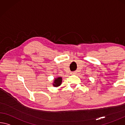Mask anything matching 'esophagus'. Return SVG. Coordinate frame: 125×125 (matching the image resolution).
<instances>
[{
  "mask_svg": "<svg viewBox=\"0 0 125 125\" xmlns=\"http://www.w3.org/2000/svg\"><path fill=\"white\" fill-rule=\"evenodd\" d=\"M71 74H76V71H73V72H71Z\"/></svg>",
  "mask_w": 125,
  "mask_h": 125,
  "instance_id": "1",
  "label": "esophagus"
}]
</instances>
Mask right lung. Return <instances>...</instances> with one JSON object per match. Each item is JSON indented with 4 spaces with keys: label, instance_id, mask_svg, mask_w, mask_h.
Returning <instances> with one entry per match:
<instances>
[{
    "label": "right lung",
    "instance_id": "1",
    "mask_svg": "<svg viewBox=\"0 0 125 125\" xmlns=\"http://www.w3.org/2000/svg\"><path fill=\"white\" fill-rule=\"evenodd\" d=\"M62 77H58L55 78L54 81V83H53V86L58 87L62 83Z\"/></svg>",
    "mask_w": 125,
    "mask_h": 125
}]
</instances>
